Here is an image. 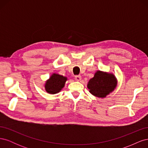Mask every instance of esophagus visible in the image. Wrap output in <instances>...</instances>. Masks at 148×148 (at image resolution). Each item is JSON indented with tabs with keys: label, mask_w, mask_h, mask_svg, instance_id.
Returning <instances> with one entry per match:
<instances>
[{
	"label": "esophagus",
	"mask_w": 148,
	"mask_h": 148,
	"mask_svg": "<svg viewBox=\"0 0 148 148\" xmlns=\"http://www.w3.org/2000/svg\"><path fill=\"white\" fill-rule=\"evenodd\" d=\"M75 78L76 80H77V81L79 82V81H81L82 77L80 75H76L75 77Z\"/></svg>",
	"instance_id": "34e87169"
}]
</instances>
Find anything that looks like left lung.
<instances>
[{"mask_svg": "<svg viewBox=\"0 0 148 148\" xmlns=\"http://www.w3.org/2000/svg\"><path fill=\"white\" fill-rule=\"evenodd\" d=\"M116 85L117 79L113 74L97 71L89 81L88 88L92 95L103 98L114 91Z\"/></svg>", "mask_w": 148, "mask_h": 148, "instance_id": "left-lung-1", "label": "left lung"}]
</instances>
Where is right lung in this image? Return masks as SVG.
<instances>
[{
	"label": "right lung",
	"instance_id": "right-lung-1",
	"mask_svg": "<svg viewBox=\"0 0 148 148\" xmlns=\"http://www.w3.org/2000/svg\"><path fill=\"white\" fill-rule=\"evenodd\" d=\"M66 81V77L53 73L45 84L46 91L50 94L58 93L64 88Z\"/></svg>",
	"mask_w": 148,
	"mask_h": 148
}]
</instances>
